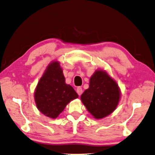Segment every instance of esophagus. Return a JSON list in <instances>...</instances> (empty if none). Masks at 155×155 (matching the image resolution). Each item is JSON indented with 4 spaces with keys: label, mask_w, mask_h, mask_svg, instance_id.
I'll use <instances>...</instances> for the list:
<instances>
[{
    "label": "esophagus",
    "mask_w": 155,
    "mask_h": 155,
    "mask_svg": "<svg viewBox=\"0 0 155 155\" xmlns=\"http://www.w3.org/2000/svg\"><path fill=\"white\" fill-rule=\"evenodd\" d=\"M77 92L78 93V95H81V94H82V92H83V90H82V87H78L77 88Z\"/></svg>",
    "instance_id": "1"
}]
</instances>
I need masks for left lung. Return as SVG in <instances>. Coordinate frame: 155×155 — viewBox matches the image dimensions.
I'll list each match as a JSON object with an SVG mask.
<instances>
[{"label": "left lung", "instance_id": "8db88e82", "mask_svg": "<svg viewBox=\"0 0 155 155\" xmlns=\"http://www.w3.org/2000/svg\"><path fill=\"white\" fill-rule=\"evenodd\" d=\"M120 91L117 83L105 71H96L90 80L89 88L81 99L87 110L97 119L114 111L118 104Z\"/></svg>", "mask_w": 155, "mask_h": 155}]
</instances>
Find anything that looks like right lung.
Segmentation results:
<instances>
[{
	"label": "right lung",
	"mask_w": 155,
	"mask_h": 155,
	"mask_svg": "<svg viewBox=\"0 0 155 155\" xmlns=\"http://www.w3.org/2000/svg\"><path fill=\"white\" fill-rule=\"evenodd\" d=\"M78 97L73 87L65 84L58 62H54L47 67L35 92L37 107L51 118L58 116L67 104Z\"/></svg>",
	"instance_id": "obj_1"
}]
</instances>
